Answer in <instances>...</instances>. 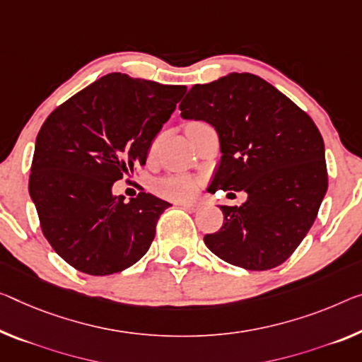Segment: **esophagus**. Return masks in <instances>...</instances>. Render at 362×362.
Returning <instances> with one entry per match:
<instances>
[{"label": "esophagus", "mask_w": 362, "mask_h": 362, "mask_svg": "<svg viewBox=\"0 0 362 362\" xmlns=\"http://www.w3.org/2000/svg\"><path fill=\"white\" fill-rule=\"evenodd\" d=\"M180 205L181 207H185L186 210H189V212H197L200 209V204H196V202H181Z\"/></svg>", "instance_id": "esophagus-1"}]
</instances>
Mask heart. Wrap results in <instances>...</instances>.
Wrapping results in <instances>:
<instances>
[{"mask_svg":"<svg viewBox=\"0 0 362 362\" xmlns=\"http://www.w3.org/2000/svg\"><path fill=\"white\" fill-rule=\"evenodd\" d=\"M197 181L192 176L186 175H171L165 176L162 180L157 181L155 189H157L158 196L170 200H187L189 197L196 192Z\"/></svg>","mask_w":362,"mask_h":362,"instance_id":"obj_1","label":"heart"}]
</instances>
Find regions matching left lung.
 <instances>
[{
  "mask_svg": "<svg viewBox=\"0 0 362 362\" xmlns=\"http://www.w3.org/2000/svg\"><path fill=\"white\" fill-rule=\"evenodd\" d=\"M185 119L215 127L221 160L209 192L244 191L243 205H220L223 226L204 243L225 262L270 270L290 257L314 225L329 186L324 139L310 116L249 72L194 86Z\"/></svg>",
  "mask_w": 362,
  "mask_h": 362,
  "instance_id": "1",
  "label": "left lung"
}]
</instances>
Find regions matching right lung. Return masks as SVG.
I'll use <instances>...</instances> for the list:
<instances>
[{"instance_id": "right-lung-1", "label": "right lung", "mask_w": 362, "mask_h": 362, "mask_svg": "<svg viewBox=\"0 0 362 362\" xmlns=\"http://www.w3.org/2000/svg\"><path fill=\"white\" fill-rule=\"evenodd\" d=\"M185 86L111 72L52 111L35 141L29 192L43 236L76 270L103 276L148 251L168 202L147 192L124 202L111 187L146 165Z\"/></svg>"}]
</instances>
